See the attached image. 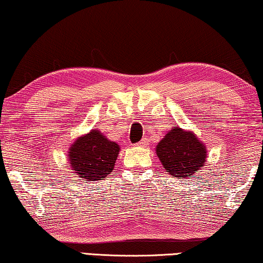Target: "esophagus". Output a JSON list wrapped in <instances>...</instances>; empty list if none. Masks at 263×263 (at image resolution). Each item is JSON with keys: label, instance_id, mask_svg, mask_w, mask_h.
I'll use <instances>...</instances> for the list:
<instances>
[{"label": "esophagus", "instance_id": "obj_1", "mask_svg": "<svg viewBox=\"0 0 263 263\" xmlns=\"http://www.w3.org/2000/svg\"><path fill=\"white\" fill-rule=\"evenodd\" d=\"M147 144H148V142H147V140H141L139 143H137L136 145L137 147H142V148H144V147H147Z\"/></svg>", "mask_w": 263, "mask_h": 263}]
</instances>
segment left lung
<instances>
[{
    "label": "left lung",
    "mask_w": 263,
    "mask_h": 263,
    "mask_svg": "<svg viewBox=\"0 0 263 263\" xmlns=\"http://www.w3.org/2000/svg\"><path fill=\"white\" fill-rule=\"evenodd\" d=\"M156 155L169 175L184 179L207 162V149L195 133L173 127L156 145Z\"/></svg>",
    "instance_id": "left-lung-1"
}]
</instances>
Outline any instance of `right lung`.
Returning <instances> with one entry per match:
<instances>
[{"label":"right lung","mask_w":263,"mask_h":263,"mask_svg":"<svg viewBox=\"0 0 263 263\" xmlns=\"http://www.w3.org/2000/svg\"><path fill=\"white\" fill-rule=\"evenodd\" d=\"M120 145L108 140L99 129L79 136L70 144L68 161L75 175L87 181L103 180L114 169Z\"/></svg>","instance_id":"right-lung-1"}]
</instances>
